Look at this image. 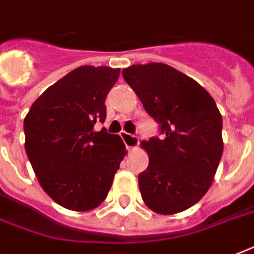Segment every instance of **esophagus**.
<instances>
[{"label":"esophagus","instance_id":"esophagus-1","mask_svg":"<svg viewBox=\"0 0 254 254\" xmlns=\"http://www.w3.org/2000/svg\"><path fill=\"white\" fill-rule=\"evenodd\" d=\"M121 138H123L124 143H125V146L129 151L134 150L137 145H138V138L135 137V135L130 134V133H127V131H121Z\"/></svg>","mask_w":254,"mask_h":254}]
</instances>
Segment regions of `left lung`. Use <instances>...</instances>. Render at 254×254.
<instances>
[{
	"label": "left lung",
	"instance_id": "8db88e82",
	"mask_svg": "<svg viewBox=\"0 0 254 254\" xmlns=\"http://www.w3.org/2000/svg\"><path fill=\"white\" fill-rule=\"evenodd\" d=\"M123 76L163 134L141 143L149 155L141 196L157 213L182 212L212 185L223 154L220 112L199 83L163 63L133 64Z\"/></svg>",
	"mask_w": 254,
	"mask_h": 254
}]
</instances>
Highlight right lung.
Segmentation results:
<instances>
[{
	"instance_id": "obj_1",
	"label": "right lung",
	"mask_w": 254,
	"mask_h": 254,
	"mask_svg": "<svg viewBox=\"0 0 254 254\" xmlns=\"http://www.w3.org/2000/svg\"><path fill=\"white\" fill-rule=\"evenodd\" d=\"M119 76L120 68H75L34 101L23 121L26 153L39 185L71 211L99 207L127 155L120 135L93 127L105 121V99Z\"/></svg>"
}]
</instances>
